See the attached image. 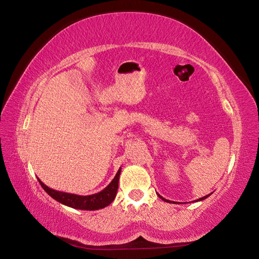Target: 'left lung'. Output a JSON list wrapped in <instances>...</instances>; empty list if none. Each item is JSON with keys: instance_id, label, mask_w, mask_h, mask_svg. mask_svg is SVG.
<instances>
[{"instance_id": "left-lung-1", "label": "left lung", "mask_w": 259, "mask_h": 259, "mask_svg": "<svg viewBox=\"0 0 259 259\" xmlns=\"http://www.w3.org/2000/svg\"><path fill=\"white\" fill-rule=\"evenodd\" d=\"M157 195H158V197H159V198H161V199H162L163 201H166V202H171V201H170V200L164 199V198H163V197H161V196L159 195V194H157ZM210 195H211V194H209V195H207V196H205V197H201V198H199V199H196L195 201H201V200H203V199H206V198H207V197H209V196H210ZM175 203H176V202H175Z\"/></svg>"}]
</instances>
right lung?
Listing matches in <instances>:
<instances>
[{
    "mask_svg": "<svg viewBox=\"0 0 259 259\" xmlns=\"http://www.w3.org/2000/svg\"><path fill=\"white\" fill-rule=\"evenodd\" d=\"M120 172L121 168H119L117 175L114 176L111 183H110L106 188L101 190L100 192H97V194L88 196H80L69 194V192L54 190L43 184L38 178L37 180L42 186V188L47 191V194L50 195L53 199H56L60 203H63V205L74 209H81V210H98V209H102L109 206L110 203L114 200L115 196H117Z\"/></svg>",
    "mask_w": 259,
    "mask_h": 259,
    "instance_id": "right-lung-1",
    "label": "right lung"
}]
</instances>
